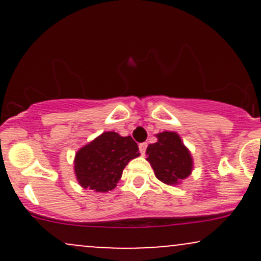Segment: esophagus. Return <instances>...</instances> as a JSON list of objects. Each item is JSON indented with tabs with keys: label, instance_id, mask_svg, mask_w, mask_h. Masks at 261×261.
<instances>
[{
	"label": "esophagus",
	"instance_id": "obj_1",
	"mask_svg": "<svg viewBox=\"0 0 261 261\" xmlns=\"http://www.w3.org/2000/svg\"><path fill=\"white\" fill-rule=\"evenodd\" d=\"M139 148H140V152L142 154H145V152H146V148H147V143L146 142H142V143H140L139 145Z\"/></svg>",
	"mask_w": 261,
	"mask_h": 261
}]
</instances>
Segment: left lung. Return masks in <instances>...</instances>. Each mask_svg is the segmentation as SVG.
Returning a JSON list of instances; mask_svg holds the SVG:
<instances>
[{
	"label": "left lung",
	"mask_w": 261,
	"mask_h": 261,
	"mask_svg": "<svg viewBox=\"0 0 261 261\" xmlns=\"http://www.w3.org/2000/svg\"><path fill=\"white\" fill-rule=\"evenodd\" d=\"M155 137L157 142L148 145L146 149V160L158 180L172 187L179 185L193 172V155L174 131H163Z\"/></svg>",
	"instance_id": "left-lung-1"
}]
</instances>
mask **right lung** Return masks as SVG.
Segmentation results:
<instances>
[{
  "instance_id": "add662e5",
  "label": "right lung",
  "mask_w": 261,
  "mask_h": 261,
  "mask_svg": "<svg viewBox=\"0 0 261 261\" xmlns=\"http://www.w3.org/2000/svg\"><path fill=\"white\" fill-rule=\"evenodd\" d=\"M139 155V146L133 137L106 131L77 151L74 175L83 189L108 193L115 189L128 162Z\"/></svg>"
}]
</instances>
